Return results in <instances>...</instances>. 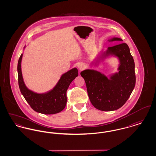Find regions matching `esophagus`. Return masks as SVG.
Masks as SVG:
<instances>
[{"label": "esophagus", "instance_id": "34e87169", "mask_svg": "<svg viewBox=\"0 0 156 156\" xmlns=\"http://www.w3.org/2000/svg\"><path fill=\"white\" fill-rule=\"evenodd\" d=\"M86 68V66L84 64H80V65H79V66H78V68L82 71V70H83V69H84L85 68Z\"/></svg>", "mask_w": 156, "mask_h": 156}]
</instances>
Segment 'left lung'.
<instances>
[{"label": "left lung", "instance_id": "obj_1", "mask_svg": "<svg viewBox=\"0 0 156 156\" xmlns=\"http://www.w3.org/2000/svg\"><path fill=\"white\" fill-rule=\"evenodd\" d=\"M122 41L119 38L109 40ZM106 53H112L119 58L118 74L108 79L100 73L87 69L81 73L86 85L90 101L97 109L112 111L121 108L130 96L136 83L133 58L129 46L121 43L108 48Z\"/></svg>", "mask_w": 156, "mask_h": 156}]
</instances>
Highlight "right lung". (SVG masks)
I'll use <instances>...</instances> for the list:
<instances>
[{
	"mask_svg": "<svg viewBox=\"0 0 156 156\" xmlns=\"http://www.w3.org/2000/svg\"><path fill=\"white\" fill-rule=\"evenodd\" d=\"M21 54L17 64L18 82L21 93L30 107L36 112L45 115L59 113L67 104V90L70 83L78 76V70L74 68L62 75L54 88L44 94H36L24 85L21 71Z\"/></svg>",
	"mask_w": 156,
	"mask_h": 156,
	"instance_id": "obj_1",
	"label": "right lung"
}]
</instances>
